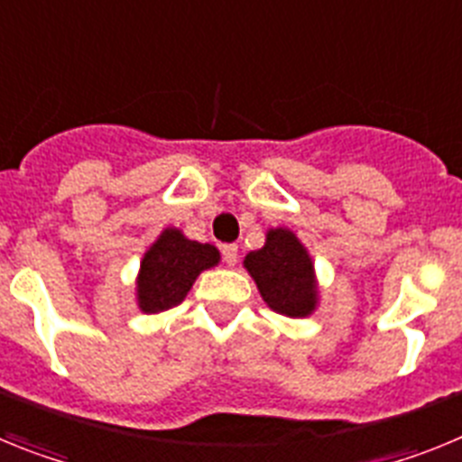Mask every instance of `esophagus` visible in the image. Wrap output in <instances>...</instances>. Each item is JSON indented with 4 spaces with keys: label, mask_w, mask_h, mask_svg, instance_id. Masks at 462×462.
<instances>
[{
    "label": "esophagus",
    "mask_w": 462,
    "mask_h": 462,
    "mask_svg": "<svg viewBox=\"0 0 462 462\" xmlns=\"http://www.w3.org/2000/svg\"><path fill=\"white\" fill-rule=\"evenodd\" d=\"M222 256H224V263L226 266H236L238 263V245H224L222 247Z\"/></svg>",
    "instance_id": "34e87169"
}]
</instances>
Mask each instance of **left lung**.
Here are the masks:
<instances>
[{
    "instance_id": "8db88e82",
    "label": "left lung",
    "mask_w": 462,
    "mask_h": 462,
    "mask_svg": "<svg viewBox=\"0 0 462 462\" xmlns=\"http://www.w3.org/2000/svg\"><path fill=\"white\" fill-rule=\"evenodd\" d=\"M243 266L273 312L303 319L319 308L314 261L291 228H268L263 247L245 256Z\"/></svg>"
}]
</instances>
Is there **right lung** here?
Here are the masks:
<instances>
[{
    "mask_svg": "<svg viewBox=\"0 0 462 462\" xmlns=\"http://www.w3.org/2000/svg\"><path fill=\"white\" fill-rule=\"evenodd\" d=\"M219 250L199 243L178 226H166L141 259L136 275V305L143 314H157L185 300L196 277L219 263Z\"/></svg>",
    "mask_w": 462,
    "mask_h": 462,
    "instance_id": "add662e5",
    "label": "right lung"
}]
</instances>
